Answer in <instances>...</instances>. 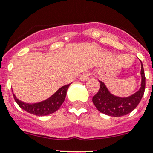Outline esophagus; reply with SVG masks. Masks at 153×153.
I'll use <instances>...</instances> for the list:
<instances>
[{
  "mask_svg": "<svg viewBox=\"0 0 153 153\" xmlns=\"http://www.w3.org/2000/svg\"><path fill=\"white\" fill-rule=\"evenodd\" d=\"M90 75L91 74L89 73V72H87V73H84V74H82L81 76H80V80H82V81H87L88 79H89V77H90Z\"/></svg>",
  "mask_w": 153,
  "mask_h": 153,
  "instance_id": "esophagus-1",
  "label": "esophagus"
}]
</instances>
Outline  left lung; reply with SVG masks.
Returning a JSON list of instances; mask_svg holds the SVG:
<instances>
[{"mask_svg":"<svg viewBox=\"0 0 153 153\" xmlns=\"http://www.w3.org/2000/svg\"><path fill=\"white\" fill-rule=\"evenodd\" d=\"M141 76V88L136 93L126 98L115 96L108 91L103 82H100V88L95 95L93 96L92 102L99 112L110 117H119L128 114L134 109L139 104L143 96L146 88V76L144 72L142 62Z\"/></svg>","mask_w":153,"mask_h":153,"instance_id":"1","label":"left lung"}]
</instances>
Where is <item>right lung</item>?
I'll return each mask as SVG.
<instances>
[{
    "instance_id": "obj_1",
    "label": "right lung",
    "mask_w": 153,
    "mask_h": 153,
    "mask_svg": "<svg viewBox=\"0 0 153 153\" xmlns=\"http://www.w3.org/2000/svg\"><path fill=\"white\" fill-rule=\"evenodd\" d=\"M69 85L70 84L63 86L49 98L43 102L34 103V104H29V103L21 102L16 98L14 94L13 96L16 103L19 105V106L22 108L23 110L26 111L27 113L36 115V116H47V115L55 113L60 108L63 102L65 101L66 92H67V89L69 88Z\"/></svg>"
}]
</instances>
